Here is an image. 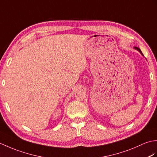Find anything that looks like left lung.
<instances>
[{
  "label": "left lung",
  "mask_w": 157,
  "mask_h": 157,
  "mask_svg": "<svg viewBox=\"0 0 157 157\" xmlns=\"http://www.w3.org/2000/svg\"><path fill=\"white\" fill-rule=\"evenodd\" d=\"M134 48H135V49H137V50H138V51H139L140 52V53H141V54H142V55H143V54H142V52H141V51H140V49L139 48H138V47H136V46H135V47H134Z\"/></svg>",
  "instance_id": "obj_1"
}]
</instances>
